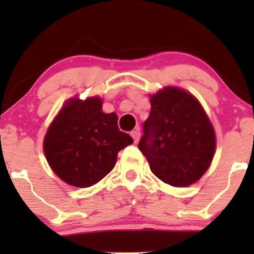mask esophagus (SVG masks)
Returning <instances> with one entry per match:
<instances>
[{
	"label": "esophagus",
	"instance_id": "obj_1",
	"mask_svg": "<svg viewBox=\"0 0 254 254\" xmlns=\"http://www.w3.org/2000/svg\"><path fill=\"white\" fill-rule=\"evenodd\" d=\"M132 136V139H134V142L136 143L137 141H139V139H140V131L139 130H132L131 131V134H130Z\"/></svg>",
	"mask_w": 254,
	"mask_h": 254
}]
</instances>
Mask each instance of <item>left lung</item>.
Returning <instances> with one entry per match:
<instances>
[{"label": "left lung", "instance_id": "8db88e82", "mask_svg": "<svg viewBox=\"0 0 254 254\" xmlns=\"http://www.w3.org/2000/svg\"><path fill=\"white\" fill-rule=\"evenodd\" d=\"M139 150L152 173L173 187H188L206 172L215 153V131L198 99L176 87L151 96Z\"/></svg>", "mask_w": 254, "mask_h": 254}]
</instances>
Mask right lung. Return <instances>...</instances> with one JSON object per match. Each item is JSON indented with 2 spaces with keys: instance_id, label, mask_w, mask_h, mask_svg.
<instances>
[{
  "instance_id": "add662e5",
  "label": "right lung",
  "mask_w": 254,
  "mask_h": 254,
  "mask_svg": "<svg viewBox=\"0 0 254 254\" xmlns=\"http://www.w3.org/2000/svg\"><path fill=\"white\" fill-rule=\"evenodd\" d=\"M102 99L72 98L65 103L44 137L51 170L78 188L98 183L114 168L120 150L134 142L118 127L115 113L102 112Z\"/></svg>"
}]
</instances>
